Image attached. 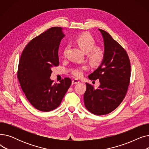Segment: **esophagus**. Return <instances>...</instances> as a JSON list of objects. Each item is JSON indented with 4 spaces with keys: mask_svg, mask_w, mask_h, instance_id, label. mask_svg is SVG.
Segmentation results:
<instances>
[{
    "mask_svg": "<svg viewBox=\"0 0 149 149\" xmlns=\"http://www.w3.org/2000/svg\"><path fill=\"white\" fill-rule=\"evenodd\" d=\"M80 83V81H79V80H77V79H74V80H72V84H78V83Z\"/></svg>",
    "mask_w": 149,
    "mask_h": 149,
    "instance_id": "1",
    "label": "esophagus"
}]
</instances>
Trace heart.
<instances>
[{
  "label": "heart",
  "instance_id": "heart-1",
  "mask_svg": "<svg viewBox=\"0 0 149 149\" xmlns=\"http://www.w3.org/2000/svg\"><path fill=\"white\" fill-rule=\"evenodd\" d=\"M74 42L85 52H87V57L89 61L93 65H98L103 61L104 53L103 50L95 46L96 42L95 38L89 33H83L77 36ZM68 51V47H65L63 50V56H65ZM88 69L87 66H82L72 70V74L77 77H80L84 70Z\"/></svg>",
  "mask_w": 149,
  "mask_h": 149
}]
</instances>
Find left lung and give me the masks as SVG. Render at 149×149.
<instances>
[{
	"label": "left lung",
	"instance_id": "1",
	"mask_svg": "<svg viewBox=\"0 0 149 149\" xmlns=\"http://www.w3.org/2000/svg\"><path fill=\"white\" fill-rule=\"evenodd\" d=\"M102 34L104 56L101 65L89 75V79H99L97 89L86 83L84 94L86 108L97 115L111 113L123 101L127 93L130 79V63L123 47L106 31L99 29Z\"/></svg>",
	"mask_w": 149,
	"mask_h": 149
}]
</instances>
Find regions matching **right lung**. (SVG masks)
Returning a JSON list of instances; mask_svg holds the SVG:
<instances>
[{"label":"right lung","mask_w":149,"mask_h":149,"mask_svg":"<svg viewBox=\"0 0 149 149\" xmlns=\"http://www.w3.org/2000/svg\"><path fill=\"white\" fill-rule=\"evenodd\" d=\"M65 36L61 28H49L31 40L21 55L18 80L29 103L38 111L58 107L71 84L69 78L58 84L50 79L52 68L59 65V45Z\"/></svg>","instance_id":"1"}]
</instances>
